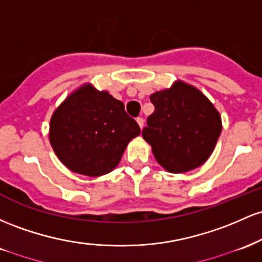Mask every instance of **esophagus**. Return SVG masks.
Here are the masks:
<instances>
[{
    "label": "esophagus",
    "instance_id": "obj_1",
    "mask_svg": "<svg viewBox=\"0 0 262 262\" xmlns=\"http://www.w3.org/2000/svg\"><path fill=\"white\" fill-rule=\"evenodd\" d=\"M136 121H137V123H139V126H140V127L142 128V127H143V122H145V121H143V119H142V117H137V119H136Z\"/></svg>",
    "mask_w": 262,
    "mask_h": 262
}]
</instances>
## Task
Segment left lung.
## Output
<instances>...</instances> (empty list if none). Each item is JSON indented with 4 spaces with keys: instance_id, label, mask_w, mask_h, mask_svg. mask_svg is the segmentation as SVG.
Segmentation results:
<instances>
[{
    "instance_id": "obj_1",
    "label": "left lung",
    "mask_w": 262,
    "mask_h": 262,
    "mask_svg": "<svg viewBox=\"0 0 262 262\" xmlns=\"http://www.w3.org/2000/svg\"><path fill=\"white\" fill-rule=\"evenodd\" d=\"M155 111L142 137L157 162L170 173H183L209 158L222 132V117L203 94L183 81L149 96Z\"/></svg>"
}]
</instances>
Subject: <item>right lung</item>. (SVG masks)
<instances>
[{"instance_id": "obj_1", "label": "right lung", "mask_w": 262, "mask_h": 262, "mask_svg": "<svg viewBox=\"0 0 262 262\" xmlns=\"http://www.w3.org/2000/svg\"><path fill=\"white\" fill-rule=\"evenodd\" d=\"M140 134L120 100L84 85L54 111L49 141L70 170L99 177L115 168L127 143Z\"/></svg>"}]
</instances>
